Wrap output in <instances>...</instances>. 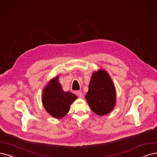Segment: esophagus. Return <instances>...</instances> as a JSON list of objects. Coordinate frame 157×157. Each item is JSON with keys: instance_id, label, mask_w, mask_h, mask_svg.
Returning a JSON list of instances; mask_svg holds the SVG:
<instances>
[{"instance_id": "esophagus-1", "label": "esophagus", "mask_w": 157, "mask_h": 157, "mask_svg": "<svg viewBox=\"0 0 157 157\" xmlns=\"http://www.w3.org/2000/svg\"><path fill=\"white\" fill-rule=\"evenodd\" d=\"M76 94L80 98H83V93H82V92H76Z\"/></svg>"}]
</instances>
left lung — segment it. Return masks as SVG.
<instances>
[{"mask_svg":"<svg viewBox=\"0 0 157 157\" xmlns=\"http://www.w3.org/2000/svg\"><path fill=\"white\" fill-rule=\"evenodd\" d=\"M90 109L99 116H105L114 109L117 101V93L113 80L103 68L92 73L85 95Z\"/></svg>","mask_w":157,"mask_h":157,"instance_id":"8db88e82","label":"left lung"}]
</instances>
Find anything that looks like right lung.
<instances>
[{
  "mask_svg": "<svg viewBox=\"0 0 157 157\" xmlns=\"http://www.w3.org/2000/svg\"><path fill=\"white\" fill-rule=\"evenodd\" d=\"M59 78L56 77L50 80L43 90L42 103L44 108L52 117L57 119L63 118L68 113L70 106L78 99V96L71 92H65Z\"/></svg>",
  "mask_w": 157,
  "mask_h": 157,
  "instance_id": "right-lung-1",
  "label": "right lung"
}]
</instances>
